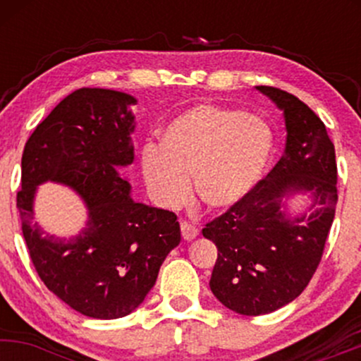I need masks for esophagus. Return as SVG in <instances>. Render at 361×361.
Segmentation results:
<instances>
[{"mask_svg":"<svg viewBox=\"0 0 361 361\" xmlns=\"http://www.w3.org/2000/svg\"><path fill=\"white\" fill-rule=\"evenodd\" d=\"M180 227H181V235H183L185 241H193V239L198 235V229L195 226H192L190 222H181Z\"/></svg>","mask_w":361,"mask_h":361,"instance_id":"obj_1","label":"esophagus"}]
</instances>
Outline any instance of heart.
<instances>
[{
    "label": "heart",
    "instance_id": "b5f03b06",
    "mask_svg": "<svg viewBox=\"0 0 361 361\" xmlns=\"http://www.w3.org/2000/svg\"><path fill=\"white\" fill-rule=\"evenodd\" d=\"M275 149L270 126L256 115L219 105L181 111L161 132V147L142 151L140 173L152 200L178 209L192 195L215 212L250 197Z\"/></svg>",
    "mask_w": 361,
    "mask_h": 361
}]
</instances>
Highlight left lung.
<instances>
[{
	"label": "left lung",
	"instance_id": "obj_1",
	"mask_svg": "<svg viewBox=\"0 0 361 361\" xmlns=\"http://www.w3.org/2000/svg\"><path fill=\"white\" fill-rule=\"evenodd\" d=\"M256 90L283 114L285 154L241 205L202 229L219 250L210 290L243 316L270 314L300 295L321 261L338 202L334 144L322 120L287 91ZM299 200L306 209L292 213Z\"/></svg>",
	"mask_w": 361,
	"mask_h": 361
}]
</instances>
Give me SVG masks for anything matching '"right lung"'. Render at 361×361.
<instances>
[{"label": "right lung", "mask_w": 361, "mask_h": 361, "mask_svg": "<svg viewBox=\"0 0 361 361\" xmlns=\"http://www.w3.org/2000/svg\"><path fill=\"white\" fill-rule=\"evenodd\" d=\"M135 103L123 91H73L37 126L22 156L16 207L32 263L45 287L93 319L134 312L181 241L176 215L135 202L120 175L134 161ZM49 180L68 185L85 204L78 235L45 233L35 221L36 192Z\"/></svg>", "instance_id": "1"}]
</instances>
